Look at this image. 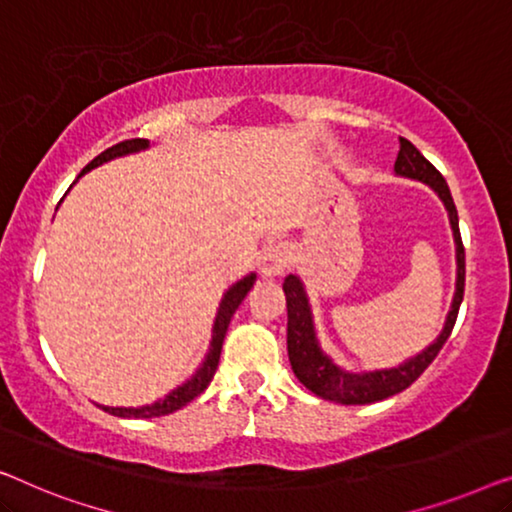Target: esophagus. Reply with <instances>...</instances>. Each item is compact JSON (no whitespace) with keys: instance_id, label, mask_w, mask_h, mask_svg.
I'll use <instances>...</instances> for the list:
<instances>
[{"instance_id":"34e87169","label":"esophagus","mask_w":512,"mask_h":512,"mask_svg":"<svg viewBox=\"0 0 512 512\" xmlns=\"http://www.w3.org/2000/svg\"><path fill=\"white\" fill-rule=\"evenodd\" d=\"M262 273L264 276H280L285 273L287 266L292 264V250L290 243L285 241H273L262 250Z\"/></svg>"}]
</instances>
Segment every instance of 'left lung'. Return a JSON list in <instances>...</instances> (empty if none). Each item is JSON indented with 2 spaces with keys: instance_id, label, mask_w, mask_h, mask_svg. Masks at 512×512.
I'll return each instance as SVG.
<instances>
[{
  "instance_id": "1",
  "label": "left lung",
  "mask_w": 512,
  "mask_h": 512,
  "mask_svg": "<svg viewBox=\"0 0 512 512\" xmlns=\"http://www.w3.org/2000/svg\"><path fill=\"white\" fill-rule=\"evenodd\" d=\"M394 171L401 176L417 178V181L427 183L438 192V197L443 199L445 208L450 213V225L455 232L457 243V292L452 308L445 320V327L441 336L436 338V343H431L427 350L410 359L399 369L390 371H376V373H345L338 366L331 364L327 355H322L313 334V320L311 311H308V301L297 276H287L283 283L285 299H287V355H290V364L294 376L299 378L301 385H306L313 394H318L322 399L336 401V403H350V406H362V403H376L387 397H394L415 383L422 376L424 369L434 362L438 352L448 341L452 334V327L457 322L459 306L464 299V278H466V262H464V243L462 234H459V218L455 201H452L450 187L445 183L434 164L424 157L408 139L399 136V155L394 162Z\"/></svg>"
}]
</instances>
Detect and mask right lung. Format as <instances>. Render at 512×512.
<instances>
[{
  "label": "right lung",
  "mask_w": 512,
  "mask_h": 512,
  "mask_svg": "<svg viewBox=\"0 0 512 512\" xmlns=\"http://www.w3.org/2000/svg\"><path fill=\"white\" fill-rule=\"evenodd\" d=\"M141 148H148V139H127V141H120L115 143V146L106 148L104 153H99L95 160H92L88 167H85L81 174L85 171L99 167L102 162H109L113 157H120V155H127V153H136V150ZM255 283V276L250 273L243 280H239L234 287H229V292L225 294V299H222L220 304V311H218V318H215V327H213V341H211V350H208V357L206 362L201 364V369L194 373V376L187 380L185 385L178 387L171 394H167L162 401L153 403V406H141V408H106V413L111 415H118V417H160V415H169L174 413V410L183 408L190 403L192 399H197L201 392L206 390L208 385H211V380L215 376V369H218V362H220V352H222V341H225V334H227V327L229 322H232V315L236 313V308L246 297L250 287Z\"/></svg>",
  "instance_id": "1"
}]
</instances>
